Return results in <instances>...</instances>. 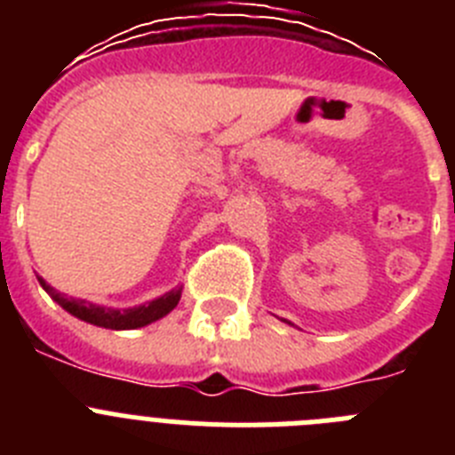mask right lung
<instances>
[{
    "label": "right lung",
    "mask_w": 455,
    "mask_h": 455,
    "mask_svg": "<svg viewBox=\"0 0 455 455\" xmlns=\"http://www.w3.org/2000/svg\"><path fill=\"white\" fill-rule=\"evenodd\" d=\"M40 287L50 293L56 303L61 305L66 312H70L72 316L86 321V323L100 325V328H108V331H134V328H143V325L152 323V321H159L162 316H166L171 309H175V305L180 303V296H182V289H171L159 299L150 300L146 305H139V307H127V309H116V307H102V305H92L86 300L68 299L66 293L56 291L54 287L38 277Z\"/></svg>",
    "instance_id": "obj_1"
}]
</instances>
